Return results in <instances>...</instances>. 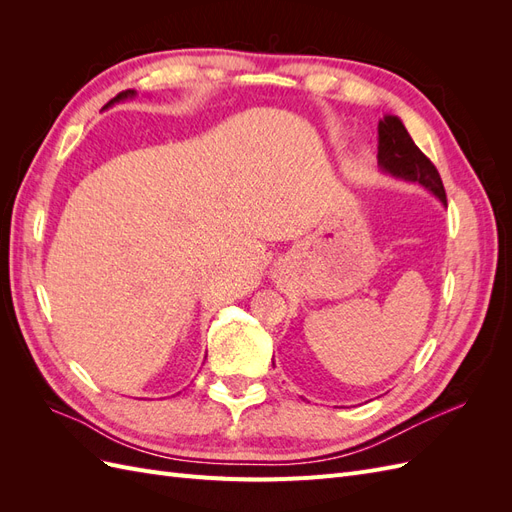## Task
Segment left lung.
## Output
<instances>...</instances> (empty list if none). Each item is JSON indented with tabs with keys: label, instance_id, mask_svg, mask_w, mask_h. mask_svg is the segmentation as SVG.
<instances>
[{
	"label": "left lung",
	"instance_id": "1",
	"mask_svg": "<svg viewBox=\"0 0 512 512\" xmlns=\"http://www.w3.org/2000/svg\"><path fill=\"white\" fill-rule=\"evenodd\" d=\"M378 164L384 173L425 185L446 205V192L438 168L418 149L397 117L386 115L378 123Z\"/></svg>",
	"mask_w": 512,
	"mask_h": 512
}]
</instances>
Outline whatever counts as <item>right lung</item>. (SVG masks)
Instances as JSON below:
<instances>
[{
    "instance_id": "obj_1",
    "label": "right lung",
    "mask_w": 512,
    "mask_h": 512,
    "mask_svg": "<svg viewBox=\"0 0 512 512\" xmlns=\"http://www.w3.org/2000/svg\"><path fill=\"white\" fill-rule=\"evenodd\" d=\"M128 96H134V91L132 89H126V91H121V94H117L111 102H119V100H123V98H128ZM111 102H108V104H111Z\"/></svg>"
}]
</instances>
